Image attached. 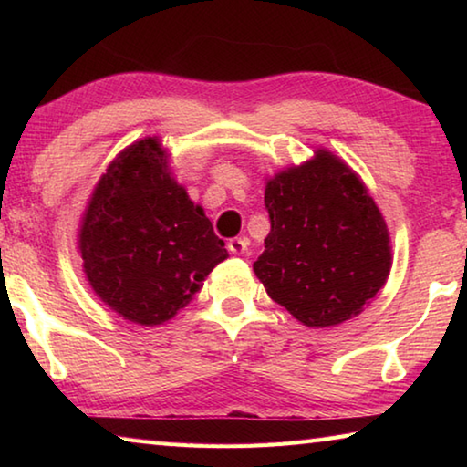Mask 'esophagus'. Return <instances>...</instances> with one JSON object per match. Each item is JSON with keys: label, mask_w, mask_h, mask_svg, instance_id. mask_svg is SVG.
Returning a JSON list of instances; mask_svg holds the SVG:
<instances>
[{"label": "esophagus", "mask_w": 467, "mask_h": 467, "mask_svg": "<svg viewBox=\"0 0 467 467\" xmlns=\"http://www.w3.org/2000/svg\"><path fill=\"white\" fill-rule=\"evenodd\" d=\"M249 247V239L247 236H234V239L228 241V251L234 253V255H243Z\"/></svg>", "instance_id": "34e87169"}]
</instances>
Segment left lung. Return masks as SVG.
<instances>
[{"mask_svg":"<svg viewBox=\"0 0 467 467\" xmlns=\"http://www.w3.org/2000/svg\"><path fill=\"white\" fill-rule=\"evenodd\" d=\"M270 234L253 264L272 300L306 327L358 315L391 270L387 224L367 187L327 150L265 185Z\"/></svg>","mask_w":467,"mask_h":467,"instance_id":"left-lung-1","label":"left lung"}]
</instances>
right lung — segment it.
Here are the masks:
<instances>
[{"label": "right lung", "instance_id": "1", "mask_svg": "<svg viewBox=\"0 0 467 467\" xmlns=\"http://www.w3.org/2000/svg\"><path fill=\"white\" fill-rule=\"evenodd\" d=\"M78 236L92 290L140 326L175 317L228 257L203 210L171 177L156 138L128 146L109 164Z\"/></svg>", "mask_w": 467, "mask_h": 467}]
</instances>
